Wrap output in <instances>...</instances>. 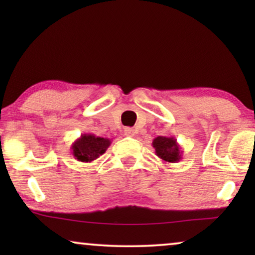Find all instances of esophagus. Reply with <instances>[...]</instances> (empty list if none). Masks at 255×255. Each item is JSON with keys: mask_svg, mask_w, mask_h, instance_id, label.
Masks as SVG:
<instances>
[{"mask_svg": "<svg viewBox=\"0 0 255 255\" xmlns=\"http://www.w3.org/2000/svg\"><path fill=\"white\" fill-rule=\"evenodd\" d=\"M134 133H135V132L132 128H124V134L127 135V137H133Z\"/></svg>", "mask_w": 255, "mask_h": 255, "instance_id": "obj_1", "label": "esophagus"}]
</instances>
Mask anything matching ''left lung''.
<instances>
[{
    "label": "left lung",
    "mask_w": 255,
    "mask_h": 255,
    "mask_svg": "<svg viewBox=\"0 0 255 255\" xmlns=\"http://www.w3.org/2000/svg\"><path fill=\"white\" fill-rule=\"evenodd\" d=\"M152 146L155 149V154L163 162L174 163L179 162L182 159L183 151L174 137H162V135H159V137L153 139Z\"/></svg>",
    "instance_id": "1"
}]
</instances>
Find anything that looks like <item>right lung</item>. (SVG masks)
<instances>
[{"mask_svg": "<svg viewBox=\"0 0 255 255\" xmlns=\"http://www.w3.org/2000/svg\"><path fill=\"white\" fill-rule=\"evenodd\" d=\"M111 145L108 138L97 137L93 133H83L72 144V154L78 161L92 162L102 155Z\"/></svg>", "mask_w": 255, "mask_h": 255, "instance_id": "right-lung-1", "label": "right lung"}]
</instances>
